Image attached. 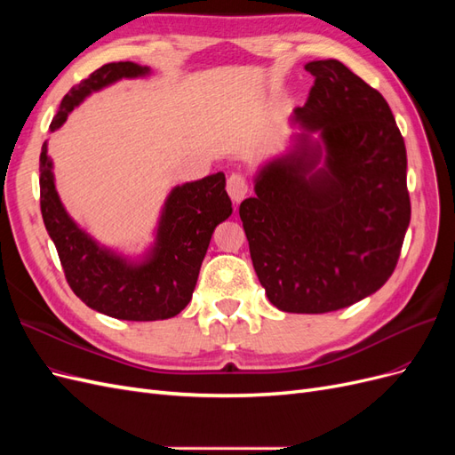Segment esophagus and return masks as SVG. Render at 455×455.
Segmentation results:
<instances>
[{
  "instance_id": "obj_1",
  "label": "esophagus",
  "mask_w": 455,
  "mask_h": 455,
  "mask_svg": "<svg viewBox=\"0 0 455 455\" xmlns=\"http://www.w3.org/2000/svg\"><path fill=\"white\" fill-rule=\"evenodd\" d=\"M228 194L235 204H239L249 194V182H246V176L243 172H233L228 178Z\"/></svg>"
}]
</instances>
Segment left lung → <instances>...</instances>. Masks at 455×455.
Wrapping results in <instances>:
<instances>
[{
	"label": "left lung",
	"instance_id": "1",
	"mask_svg": "<svg viewBox=\"0 0 455 455\" xmlns=\"http://www.w3.org/2000/svg\"><path fill=\"white\" fill-rule=\"evenodd\" d=\"M306 70L315 84L294 109L296 146L258 172L239 216L271 304L328 313L374 294L396 267L410 224L406 146L389 104L347 66Z\"/></svg>",
	"mask_w": 455,
	"mask_h": 455
}]
</instances>
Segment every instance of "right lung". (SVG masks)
Here are the masks:
<instances>
[{"label":"right lung","instance_id":"add662e5","mask_svg":"<svg viewBox=\"0 0 455 455\" xmlns=\"http://www.w3.org/2000/svg\"><path fill=\"white\" fill-rule=\"evenodd\" d=\"M146 74L149 68L134 62L104 64L64 96L49 129L62 127L91 92ZM39 194L41 216L74 294L91 309L121 321H163L180 313L196 291L214 228L233 211L224 172L176 186L163 206L154 249L142 261H131L92 241L68 216L54 188L47 142L39 156Z\"/></svg>","mask_w":455,"mask_h":455}]
</instances>
